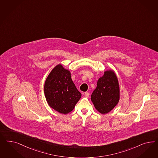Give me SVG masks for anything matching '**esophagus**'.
<instances>
[{"label":"esophagus","mask_w":158,"mask_h":158,"mask_svg":"<svg viewBox=\"0 0 158 158\" xmlns=\"http://www.w3.org/2000/svg\"><path fill=\"white\" fill-rule=\"evenodd\" d=\"M84 97H86V98H88L89 96V92H85V93L84 94Z\"/></svg>","instance_id":"1"}]
</instances>
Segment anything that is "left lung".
<instances>
[{
	"label": "left lung",
	"mask_w": 158,
	"mask_h": 158,
	"mask_svg": "<svg viewBox=\"0 0 158 158\" xmlns=\"http://www.w3.org/2000/svg\"><path fill=\"white\" fill-rule=\"evenodd\" d=\"M91 98L95 109L103 114L110 112L117 105L120 99V87L114 71L109 70L104 72L97 82Z\"/></svg>",
	"instance_id": "left-lung-1"
}]
</instances>
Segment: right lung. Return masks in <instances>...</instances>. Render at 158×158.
Wrapping results in <instances>:
<instances>
[{
  "mask_svg": "<svg viewBox=\"0 0 158 158\" xmlns=\"http://www.w3.org/2000/svg\"><path fill=\"white\" fill-rule=\"evenodd\" d=\"M44 93L49 106L64 114L74 109L81 97L72 81L70 72L60 64L55 67L46 78Z\"/></svg>",
  "mask_w": 158,
  "mask_h": 158,
  "instance_id": "obj_1",
  "label": "right lung"
}]
</instances>
